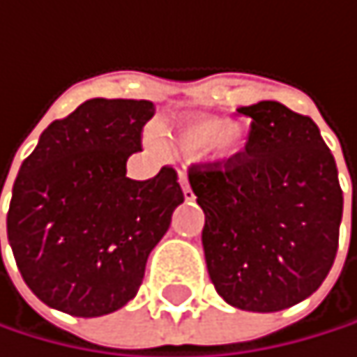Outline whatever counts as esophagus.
<instances>
[{
	"label": "esophagus",
	"mask_w": 357,
	"mask_h": 357,
	"mask_svg": "<svg viewBox=\"0 0 357 357\" xmlns=\"http://www.w3.org/2000/svg\"><path fill=\"white\" fill-rule=\"evenodd\" d=\"M178 183H181V189H183V198H185V202H191V200H193V191H191V187H189V183H187V174H185V172H178Z\"/></svg>",
	"instance_id": "34e87169"
}]
</instances>
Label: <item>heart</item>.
<instances>
[{
  "label": "heart",
  "instance_id": "heart-1",
  "mask_svg": "<svg viewBox=\"0 0 357 357\" xmlns=\"http://www.w3.org/2000/svg\"><path fill=\"white\" fill-rule=\"evenodd\" d=\"M170 140L187 155H198L213 149L219 159H234L247 149V132L236 123H227L213 114H191L178 119L170 128Z\"/></svg>",
  "mask_w": 357,
  "mask_h": 357
}]
</instances>
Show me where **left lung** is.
<instances>
[{
  "instance_id": "obj_1",
  "label": "left lung",
  "mask_w": 357,
  "mask_h": 357,
  "mask_svg": "<svg viewBox=\"0 0 357 357\" xmlns=\"http://www.w3.org/2000/svg\"><path fill=\"white\" fill-rule=\"evenodd\" d=\"M247 155L193 166L189 185L204 211L202 245L227 305L275 313L309 298L328 277L343 219L336 162L313 119L264 100Z\"/></svg>"
}]
</instances>
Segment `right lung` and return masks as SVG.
<instances>
[{"label":"right lung","mask_w":357,"mask_h":357,"mask_svg":"<svg viewBox=\"0 0 357 357\" xmlns=\"http://www.w3.org/2000/svg\"><path fill=\"white\" fill-rule=\"evenodd\" d=\"M153 112L149 100H86L52 121L23 162L8 241L27 287L50 309L100 317L138 294L149 253L185 200L172 168L149 181L126 176Z\"/></svg>","instance_id":"obj_1"}]
</instances>
